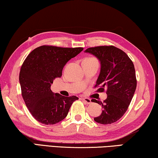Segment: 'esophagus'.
<instances>
[{
    "instance_id": "1",
    "label": "esophagus",
    "mask_w": 158,
    "mask_h": 158,
    "mask_svg": "<svg viewBox=\"0 0 158 158\" xmlns=\"http://www.w3.org/2000/svg\"><path fill=\"white\" fill-rule=\"evenodd\" d=\"M82 100H83V102L86 103V104H90V103H91V101L90 98H82Z\"/></svg>"
}]
</instances>
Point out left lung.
I'll return each instance as SVG.
<instances>
[{
	"instance_id": "1",
	"label": "left lung",
	"mask_w": 158,
	"mask_h": 158,
	"mask_svg": "<svg viewBox=\"0 0 158 158\" xmlns=\"http://www.w3.org/2000/svg\"><path fill=\"white\" fill-rule=\"evenodd\" d=\"M85 52L101 62V72L94 86L98 87L96 91L103 92L106 89V99L103 102L92 100L103 108L94 121L101 124L115 123L128 110L135 93L137 80L133 63L126 52L113 45L89 48Z\"/></svg>"
}]
</instances>
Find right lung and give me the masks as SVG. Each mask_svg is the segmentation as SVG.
Instances as JSON below:
<instances>
[{"label": "right lung", "instance_id": "obj_1", "mask_svg": "<svg viewBox=\"0 0 158 158\" xmlns=\"http://www.w3.org/2000/svg\"><path fill=\"white\" fill-rule=\"evenodd\" d=\"M83 48H60L42 45L33 49L21 66L19 81L25 105L36 121L53 125L67 116L72 103L78 97L54 94L50 86L62 77L67 62Z\"/></svg>", "mask_w": 158, "mask_h": 158}]
</instances>
